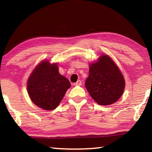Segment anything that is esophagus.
I'll return each instance as SVG.
<instances>
[{"label":"esophagus","instance_id":"1","mask_svg":"<svg viewBox=\"0 0 152 152\" xmlns=\"http://www.w3.org/2000/svg\"><path fill=\"white\" fill-rule=\"evenodd\" d=\"M74 86H81L82 85V81L81 80H78L76 83H74Z\"/></svg>","mask_w":152,"mask_h":152}]
</instances>
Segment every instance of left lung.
I'll list each match as a JSON object with an SVG mask.
<instances>
[{"label":"left lung","mask_w":152,"mask_h":152,"mask_svg":"<svg viewBox=\"0 0 152 152\" xmlns=\"http://www.w3.org/2000/svg\"><path fill=\"white\" fill-rule=\"evenodd\" d=\"M125 79L119 68L107 55H101L90 65L85 86L90 95L100 105L117 101L125 88Z\"/></svg>","instance_id":"8db88e82"}]
</instances>
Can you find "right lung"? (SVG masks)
<instances>
[{
    "mask_svg": "<svg viewBox=\"0 0 152 152\" xmlns=\"http://www.w3.org/2000/svg\"><path fill=\"white\" fill-rule=\"evenodd\" d=\"M71 86L59 73L56 64L44 60L35 67L27 80V92L35 104L44 110H53L60 103Z\"/></svg>",
    "mask_w": 152,
    "mask_h": 152,
    "instance_id": "obj_1",
    "label": "right lung"
}]
</instances>
